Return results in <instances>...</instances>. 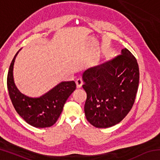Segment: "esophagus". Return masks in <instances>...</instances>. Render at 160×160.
I'll use <instances>...</instances> for the list:
<instances>
[{
  "instance_id": "1",
  "label": "esophagus",
  "mask_w": 160,
  "mask_h": 160,
  "mask_svg": "<svg viewBox=\"0 0 160 160\" xmlns=\"http://www.w3.org/2000/svg\"><path fill=\"white\" fill-rule=\"evenodd\" d=\"M75 83H76V86L78 88H80L82 85H83V81L82 79H80V78H78V79L76 80L75 81Z\"/></svg>"
}]
</instances>
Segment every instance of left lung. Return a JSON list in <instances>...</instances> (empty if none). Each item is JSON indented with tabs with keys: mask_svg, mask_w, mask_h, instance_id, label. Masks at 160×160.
Returning a JSON list of instances; mask_svg holds the SVG:
<instances>
[{
	"mask_svg": "<svg viewBox=\"0 0 160 160\" xmlns=\"http://www.w3.org/2000/svg\"><path fill=\"white\" fill-rule=\"evenodd\" d=\"M139 75L137 60L127 48L121 50V55L85 70L82 88L87 93V120L101 128L121 122L134 104Z\"/></svg>",
	"mask_w": 160,
	"mask_h": 160,
	"instance_id": "left-lung-1",
	"label": "left lung"
}]
</instances>
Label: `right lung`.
I'll return each instance as SVG.
<instances>
[{"instance_id":"1","label":"right lung","mask_w":160,"mask_h":160,"mask_svg":"<svg viewBox=\"0 0 160 160\" xmlns=\"http://www.w3.org/2000/svg\"><path fill=\"white\" fill-rule=\"evenodd\" d=\"M19 50L10 64L7 78L8 90L16 112L29 125L48 128L58 120L66 100L75 90L74 81L61 82L42 96L33 97L22 93L16 86L13 68Z\"/></svg>"}]
</instances>
